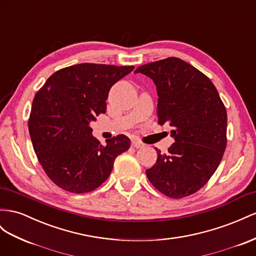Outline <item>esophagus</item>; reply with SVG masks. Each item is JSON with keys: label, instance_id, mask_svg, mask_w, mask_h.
Returning <instances> with one entry per match:
<instances>
[{"label": "esophagus", "instance_id": "obj_1", "mask_svg": "<svg viewBox=\"0 0 256 256\" xmlns=\"http://www.w3.org/2000/svg\"><path fill=\"white\" fill-rule=\"evenodd\" d=\"M131 144H132V146L136 148H141L144 146L143 143H141V142H139V141H136V140H134L132 142H131Z\"/></svg>", "mask_w": 256, "mask_h": 256}]
</instances>
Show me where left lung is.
<instances>
[{
    "label": "left lung",
    "mask_w": 256,
    "mask_h": 256,
    "mask_svg": "<svg viewBox=\"0 0 256 256\" xmlns=\"http://www.w3.org/2000/svg\"><path fill=\"white\" fill-rule=\"evenodd\" d=\"M134 73L153 80L158 124L172 127L174 143L146 170L155 188L170 198L194 194L209 181L226 148L227 113L216 86L196 68L176 57L140 66Z\"/></svg>",
    "instance_id": "obj_1"
}]
</instances>
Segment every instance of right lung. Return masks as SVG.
Segmentation results:
<instances>
[{
	"label": "right lung",
	"mask_w": 256,
	"mask_h": 256,
	"mask_svg": "<svg viewBox=\"0 0 256 256\" xmlns=\"http://www.w3.org/2000/svg\"><path fill=\"white\" fill-rule=\"evenodd\" d=\"M134 68L80 64L54 72L33 99L29 132L40 164L60 188L84 194L106 181L115 158L130 148L120 134L100 144L90 122L106 111L111 87Z\"/></svg>",
	"instance_id": "right-lung-1"
}]
</instances>
